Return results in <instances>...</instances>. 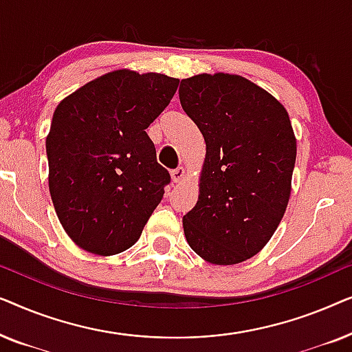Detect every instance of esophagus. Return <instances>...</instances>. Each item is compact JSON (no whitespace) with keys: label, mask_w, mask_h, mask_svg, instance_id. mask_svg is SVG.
<instances>
[{"label":"esophagus","mask_w":352,"mask_h":352,"mask_svg":"<svg viewBox=\"0 0 352 352\" xmlns=\"http://www.w3.org/2000/svg\"><path fill=\"white\" fill-rule=\"evenodd\" d=\"M184 176H186V170L182 166H177V168H175V170L171 171V179L175 181V182H179Z\"/></svg>","instance_id":"esophagus-1"}]
</instances>
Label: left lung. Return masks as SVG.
Instances as JSON below:
<instances>
[{
  "instance_id": "1",
  "label": "left lung",
  "mask_w": 352,
  "mask_h": 352,
  "mask_svg": "<svg viewBox=\"0 0 352 352\" xmlns=\"http://www.w3.org/2000/svg\"><path fill=\"white\" fill-rule=\"evenodd\" d=\"M179 100L206 144L199 200L182 218L187 243L208 263H242L269 242L285 213L296 160L290 118L239 75L182 80Z\"/></svg>"
}]
</instances>
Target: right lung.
Instances as JSON below:
<instances>
[{"mask_svg": "<svg viewBox=\"0 0 352 352\" xmlns=\"http://www.w3.org/2000/svg\"><path fill=\"white\" fill-rule=\"evenodd\" d=\"M177 85L166 75L117 70L57 105L46 138L50 192L80 248L110 256L141 237L171 181L146 129Z\"/></svg>", "mask_w": 352, "mask_h": 352, "instance_id": "1", "label": "right lung"}]
</instances>
